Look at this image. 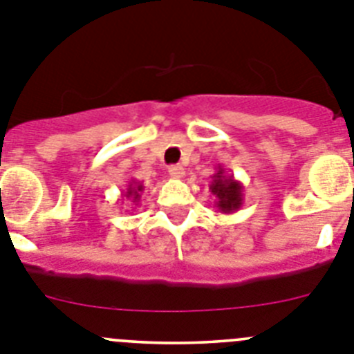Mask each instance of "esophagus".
<instances>
[{
    "label": "esophagus",
    "mask_w": 354,
    "mask_h": 354,
    "mask_svg": "<svg viewBox=\"0 0 354 354\" xmlns=\"http://www.w3.org/2000/svg\"><path fill=\"white\" fill-rule=\"evenodd\" d=\"M168 174H170V177H174V179H183L184 168L180 167V165H174V167L168 168Z\"/></svg>",
    "instance_id": "obj_1"
}]
</instances>
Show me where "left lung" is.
<instances>
[{"mask_svg":"<svg viewBox=\"0 0 354 354\" xmlns=\"http://www.w3.org/2000/svg\"><path fill=\"white\" fill-rule=\"evenodd\" d=\"M209 189L216 196L214 205L223 214H232L243 207V184L234 179V175L225 174L223 165H218L216 168Z\"/></svg>","mask_w":354,"mask_h":354,"instance_id":"left-lung-1","label":"left lung"}]
</instances>
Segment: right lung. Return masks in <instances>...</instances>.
Masks as SVG:
<instances>
[{"mask_svg":"<svg viewBox=\"0 0 354 354\" xmlns=\"http://www.w3.org/2000/svg\"><path fill=\"white\" fill-rule=\"evenodd\" d=\"M143 189H145V187H143L142 183H138V180H131V183L127 184L126 193H124V195H122V196H126V198L131 200V202H133L134 205H138L140 196H142Z\"/></svg>","mask_w":354,"mask_h":354,"instance_id":"obj_1","label":"right lung"}]
</instances>
